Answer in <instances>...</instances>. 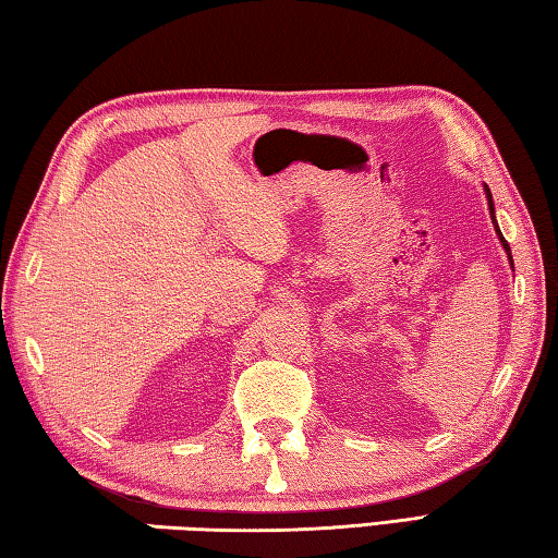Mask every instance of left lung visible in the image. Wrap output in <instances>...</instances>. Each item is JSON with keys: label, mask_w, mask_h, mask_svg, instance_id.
<instances>
[{"label": "left lung", "mask_w": 558, "mask_h": 558, "mask_svg": "<svg viewBox=\"0 0 558 558\" xmlns=\"http://www.w3.org/2000/svg\"><path fill=\"white\" fill-rule=\"evenodd\" d=\"M485 198H487V210H490V220L495 222V232H497V240H500V242H502V250L507 252V259H510V267H512V271H514V259H512L510 244H507V240L502 238V232H500V228H497V220H495V205H493V193H490V189H487V185H485Z\"/></svg>", "instance_id": "1"}]
</instances>
